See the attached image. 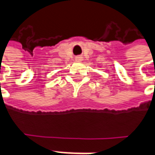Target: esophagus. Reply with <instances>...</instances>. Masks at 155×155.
Segmentation results:
<instances>
[{"label": "esophagus", "instance_id": "34e87169", "mask_svg": "<svg viewBox=\"0 0 155 155\" xmlns=\"http://www.w3.org/2000/svg\"><path fill=\"white\" fill-rule=\"evenodd\" d=\"M75 61H82V56H78L75 57Z\"/></svg>", "mask_w": 155, "mask_h": 155}]
</instances>
